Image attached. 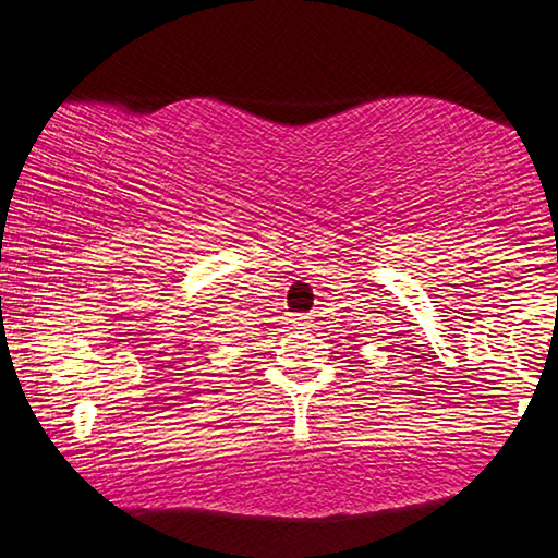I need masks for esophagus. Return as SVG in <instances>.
<instances>
[{"mask_svg":"<svg viewBox=\"0 0 558 558\" xmlns=\"http://www.w3.org/2000/svg\"><path fill=\"white\" fill-rule=\"evenodd\" d=\"M288 324L295 326V328H308L311 326V316H303V313H293V316L288 318Z\"/></svg>","mask_w":558,"mask_h":558,"instance_id":"esophagus-1","label":"esophagus"}]
</instances>
